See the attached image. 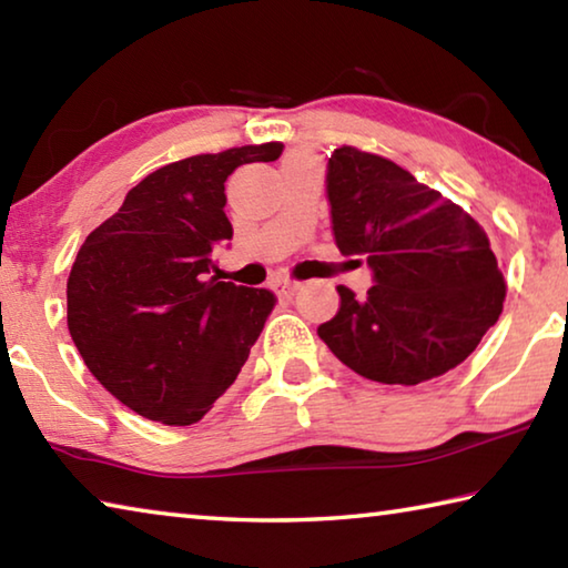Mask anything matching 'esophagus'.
<instances>
[{
    "mask_svg": "<svg viewBox=\"0 0 568 568\" xmlns=\"http://www.w3.org/2000/svg\"><path fill=\"white\" fill-rule=\"evenodd\" d=\"M271 291H273L275 295L287 297V295H293V293L297 291V283H293V281H273V283H271Z\"/></svg>",
    "mask_w": 568,
    "mask_h": 568,
    "instance_id": "obj_1",
    "label": "esophagus"
}]
</instances>
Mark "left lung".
<instances>
[{
  "mask_svg": "<svg viewBox=\"0 0 568 568\" xmlns=\"http://www.w3.org/2000/svg\"><path fill=\"white\" fill-rule=\"evenodd\" d=\"M333 237L371 267L358 301L318 328L335 358L363 378L416 386L464 363L504 311L506 283L474 217L381 155L333 150L325 172Z\"/></svg>",
  "mask_w": 568,
  "mask_h": 568,
  "instance_id": "8db88e82",
  "label": "left lung"
}]
</instances>
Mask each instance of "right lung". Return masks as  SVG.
I'll use <instances>...</instances> for the list:
<instances>
[{"mask_svg":"<svg viewBox=\"0 0 568 568\" xmlns=\"http://www.w3.org/2000/svg\"><path fill=\"white\" fill-rule=\"evenodd\" d=\"M281 152V142H265L170 162L77 253L67 328L92 376L140 416L197 423L245 365L275 295L207 273L213 250L233 237L227 175Z\"/></svg>","mask_w":568,"mask_h":568,"instance_id":"obj_1","label":"right lung"}]
</instances>
